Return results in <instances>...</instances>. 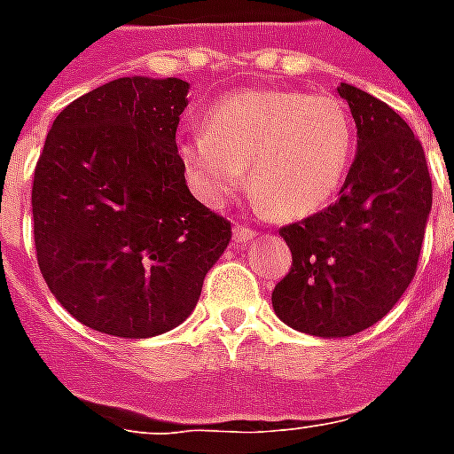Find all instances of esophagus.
<instances>
[{
	"mask_svg": "<svg viewBox=\"0 0 454 454\" xmlns=\"http://www.w3.org/2000/svg\"><path fill=\"white\" fill-rule=\"evenodd\" d=\"M253 238H255V231H253V228H246V226L233 228V243H236V246H243V243L253 240Z\"/></svg>",
	"mask_w": 454,
	"mask_h": 454,
	"instance_id": "obj_1",
	"label": "esophagus"
}]
</instances>
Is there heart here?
I'll return each mask as SVG.
<instances>
[{"mask_svg": "<svg viewBox=\"0 0 454 454\" xmlns=\"http://www.w3.org/2000/svg\"><path fill=\"white\" fill-rule=\"evenodd\" d=\"M355 153L352 119L333 97L294 90H247L208 109L207 129L177 140L192 192L223 207L246 182L262 214L306 218L340 189Z\"/></svg>", "mask_w": 454, "mask_h": 454, "instance_id": "b5f03b06", "label": "heart"}]
</instances>
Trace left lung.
Instances as JSON below:
<instances>
[{
    "label": "left lung",
    "mask_w": 454,
    "mask_h": 454,
    "mask_svg": "<svg viewBox=\"0 0 454 454\" xmlns=\"http://www.w3.org/2000/svg\"><path fill=\"white\" fill-rule=\"evenodd\" d=\"M357 126V155L340 197L279 228L292 270L275 286V314L289 328L345 338L389 314L416 275L433 184L409 123L377 97L340 82Z\"/></svg>",
    "instance_id": "left-lung-1"
}]
</instances>
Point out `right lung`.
<instances>
[{
	"label": "right lung",
	"instance_id": "add662e5",
	"mask_svg": "<svg viewBox=\"0 0 454 454\" xmlns=\"http://www.w3.org/2000/svg\"><path fill=\"white\" fill-rule=\"evenodd\" d=\"M189 82L119 77L67 104L34 175V240L45 285L99 333L177 328L223 255L231 223L192 197L179 162Z\"/></svg>",
	"mask_w": 454,
	"mask_h": 454
}]
</instances>
